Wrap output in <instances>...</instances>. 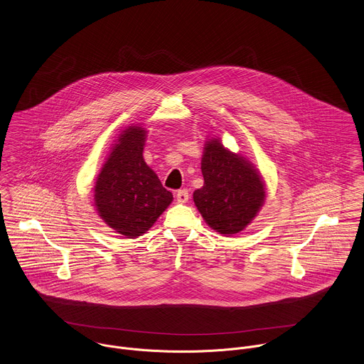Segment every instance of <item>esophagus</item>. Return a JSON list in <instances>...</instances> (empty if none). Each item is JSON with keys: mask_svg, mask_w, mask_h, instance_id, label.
Instances as JSON below:
<instances>
[{"mask_svg": "<svg viewBox=\"0 0 364 364\" xmlns=\"http://www.w3.org/2000/svg\"><path fill=\"white\" fill-rule=\"evenodd\" d=\"M178 203H186L189 200V192L186 189H181L176 192Z\"/></svg>", "mask_w": 364, "mask_h": 364, "instance_id": "obj_1", "label": "esophagus"}]
</instances>
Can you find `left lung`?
I'll use <instances>...</instances> for the list:
<instances>
[{
    "mask_svg": "<svg viewBox=\"0 0 364 364\" xmlns=\"http://www.w3.org/2000/svg\"><path fill=\"white\" fill-rule=\"evenodd\" d=\"M205 185L193 200L208 225L220 234L242 231L264 202V185L258 171L244 156L211 140L202 158Z\"/></svg>",
    "mask_w": 364,
    "mask_h": 364,
    "instance_id": "obj_1",
    "label": "left lung"
}]
</instances>
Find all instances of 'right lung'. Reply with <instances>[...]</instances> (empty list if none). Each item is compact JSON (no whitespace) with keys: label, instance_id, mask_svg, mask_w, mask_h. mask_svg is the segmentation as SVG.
Wrapping results in <instances>:
<instances>
[{"label":"right lung","instance_id":"obj_1","mask_svg":"<svg viewBox=\"0 0 364 364\" xmlns=\"http://www.w3.org/2000/svg\"><path fill=\"white\" fill-rule=\"evenodd\" d=\"M146 130L124 129L105 162L95 185V206L105 223L127 238L153 227L172 202L156 172L143 158Z\"/></svg>","mask_w":364,"mask_h":364}]
</instances>
